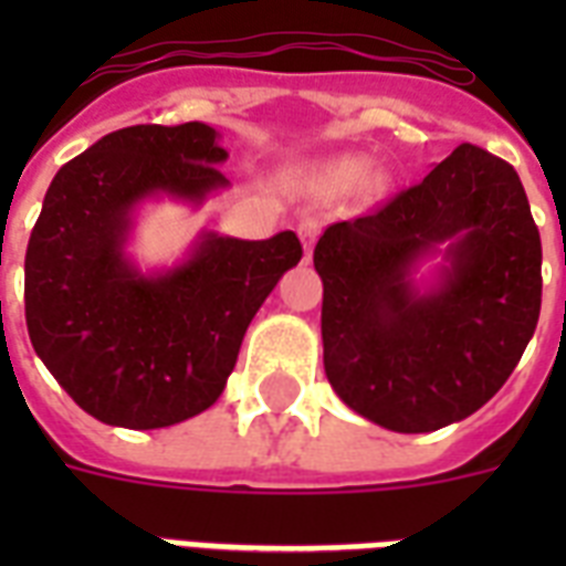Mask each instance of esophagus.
Wrapping results in <instances>:
<instances>
[{
    "label": "esophagus",
    "mask_w": 566,
    "mask_h": 566,
    "mask_svg": "<svg viewBox=\"0 0 566 566\" xmlns=\"http://www.w3.org/2000/svg\"><path fill=\"white\" fill-rule=\"evenodd\" d=\"M296 231H300L302 247H305V255L311 258V252H314V240H317V234H319V217H302L300 226H296Z\"/></svg>",
    "instance_id": "1"
}]
</instances>
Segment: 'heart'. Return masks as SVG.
Listing matches in <instances>:
<instances>
[{
  "label": "heart",
  "instance_id": "heart-1",
  "mask_svg": "<svg viewBox=\"0 0 566 566\" xmlns=\"http://www.w3.org/2000/svg\"><path fill=\"white\" fill-rule=\"evenodd\" d=\"M358 170H361L358 164L346 161V164H340V167H337V176H340V179H355V176H358Z\"/></svg>",
  "mask_w": 566,
  "mask_h": 566
}]
</instances>
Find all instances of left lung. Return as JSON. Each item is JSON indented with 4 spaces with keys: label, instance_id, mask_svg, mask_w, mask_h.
I'll return each mask as SVG.
<instances>
[{
    "label": "left lung",
    "instance_id": "obj_1",
    "mask_svg": "<svg viewBox=\"0 0 566 566\" xmlns=\"http://www.w3.org/2000/svg\"><path fill=\"white\" fill-rule=\"evenodd\" d=\"M447 245L439 282L410 273ZM323 364L353 411L420 434L479 411L526 353L541 317V231L517 170L473 144L381 208L328 226Z\"/></svg>",
    "mask_w": 566,
    "mask_h": 566
}]
</instances>
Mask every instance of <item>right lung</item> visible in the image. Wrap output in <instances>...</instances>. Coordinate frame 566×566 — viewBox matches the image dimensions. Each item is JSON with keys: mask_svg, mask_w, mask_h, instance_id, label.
<instances>
[{"mask_svg": "<svg viewBox=\"0 0 566 566\" xmlns=\"http://www.w3.org/2000/svg\"><path fill=\"white\" fill-rule=\"evenodd\" d=\"M205 123L128 126L64 164L25 249L34 353L78 408L123 429H164L220 399L249 323L300 264L293 231L270 240L202 231L188 261L144 275L126 258L137 202L199 205L229 185Z\"/></svg>", "mask_w": 566, "mask_h": 566, "instance_id": "add662e5", "label": "right lung"}]
</instances>
